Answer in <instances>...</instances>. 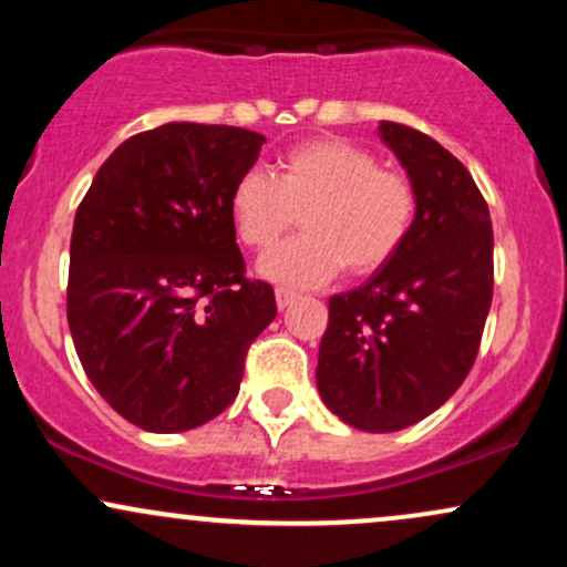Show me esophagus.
<instances>
[{
  "mask_svg": "<svg viewBox=\"0 0 567 567\" xmlns=\"http://www.w3.org/2000/svg\"><path fill=\"white\" fill-rule=\"evenodd\" d=\"M275 296H277V306H279V309H288V306H290L292 301H296V292L288 290V288H277Z\"/></svg>",
  "mask_w": 567,
  "mask_h": 567,
  "instance_id": "34e87169",
  "label": "esophagus"
}]
</instances>
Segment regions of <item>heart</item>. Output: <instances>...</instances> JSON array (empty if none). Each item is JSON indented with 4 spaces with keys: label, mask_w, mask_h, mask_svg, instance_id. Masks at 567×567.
<instances>
[{
    "label": "heart",
    "mask_w": 567,
    "mask_h": 567,
    "mask_svg": "<svg viewBox=\"0 0 567 567\" xmlns=\"http://www.w3.org/2000/svg\"><path fill=\"white\" fill-rule=\"evenodd\" d=\"M229 213L239 243L269 252L303 216L306 234L261 264L266 277L298 288L328 282L347 266L368 277L392 264L419 218L410 175L347 138H315L277 159L275 178L247 171L231 188Z\"/></svg>",
    "instance_id": "heart-1"
}]
</instances>
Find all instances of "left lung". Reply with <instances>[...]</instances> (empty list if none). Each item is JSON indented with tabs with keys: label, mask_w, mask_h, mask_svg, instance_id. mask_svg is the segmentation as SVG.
<instances>
[{
	"label": "left lung",
	"mask_w": 567,
	"mask_h": 567,
	"mask_svg": "<svg viewBox=\"0 0 567 567\" xmlns=\"http://www.w3.org/2000/svg\"><path fill=\"white\" fill-rule=\"evenodd\" d=\"M379 130L419 188V218L392 264L328 301L317 389L343 424L400 432L445 405L477 360L493 229L485 197L447 148L400 122Z\"/></svg>",
	"instance_id": "obj_1"
}]
</instances>
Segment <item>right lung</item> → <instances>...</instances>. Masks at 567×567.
<instances>
[{
  "label": "right lung",
  "instance_id": "add662e5",
  "mask_svg": "<svg viewBox=\"0 0 567 567\" xmlns=\"http://www.w3.org/2000/svg\"><path fill=\"white\" fill-rule=\"evenodd\" d=\"M261 133L171 122L133 135L76 207L66 315L97 394L130 424L173 434L231 405L250 343L277 317L245 275L231 188Z\"/></svg>",
  "mask_w": 567,
  "mask_h": 567
}]
</instances>
